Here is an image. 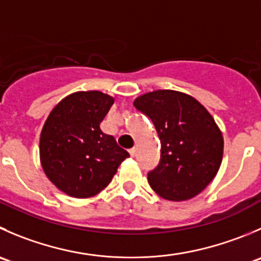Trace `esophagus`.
I'll use <instances>...</instances> for the list:
<instances>
[{"mask_svg": "<svg viewBox=\"0 0 261 261\" xmlns=\"http://www.w3.org/2000/svg\"><path fill=\"white\" fill-rule=\"evenodd\" d=\"M128 153H130L131 156H135L136 155V149L135 148H131L130 150H128Z\"/></svg>", "mask_w": 261, "mask_h": 261, "instance_id": "34e87169", "label": "esophagus"}]
</instances>
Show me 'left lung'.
Returning <instances> with one entry per match:
<instances>
[{"instance_id":"left-lung-1","label":"left lung","mask_w":261,"mask_h":261,"mask_svg":"<svg viewBox=\"0 0 261 261\" xmlns=\"http://www.w3.org/2000/svg\"><path fill=\"white\" fill-rule=\"evenodd\" d=\"M134 106L150 118L161 140L158 166L148 172L151 189L172 201L200 194L223 156V136L211 113L195 98L174 90L146 93Z\"/></svg>"}]
</instances>
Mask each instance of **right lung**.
<instances>
[{"label": "right lung", "instance_id": "right-lung-1", "mask_svg": "<svg viewBox=\"0 0 261 261\" xmlns=\"http://www.w3.org/2000/svg\"><path fill=\"white\" fill-rule=\"evenodd\" d=\"M113 98L100 92H77L61 100L40 134L39 153L48 178L72 198H90L102 191L128 158L100 122Z\"/></svg>", "mask_w": 261, "mask_h": 261}]
</instances>
